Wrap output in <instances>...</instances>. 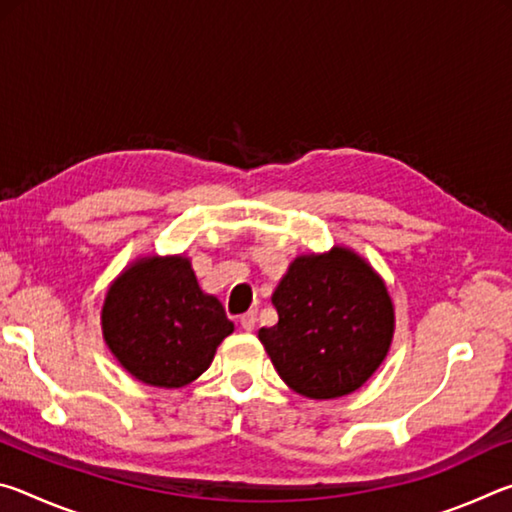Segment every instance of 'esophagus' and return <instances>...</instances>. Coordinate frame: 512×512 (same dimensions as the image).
<instances>
[{
    "instance_id": "34e87169",
    "label": "esophagus",
    "mask_w": 512,
    "mask_h": 512,
    "mask_svg": "<svg viewBox=\"0 0 512 512\" xmlns=\"http://www.w3.org/2000/svg\"><path fill=\"white\" fill-rule=\"evenodd\" d=\"M255 323H257V314H255V311H246V314L239 316V325L244 327L246 332H253Z\"/></svg>"
}]
</instances>
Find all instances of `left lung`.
<instances>
[{
  "label": "left lung",
  "instance_id": "8db88e82",
  "mask_svg": "<svg viewBox=\"0 0 512 512\" xmlns=\"http://www.w3.org/2000/svg\"><path fill=\"white\" fill-rule=\"evenodd\" d=\"M273 305L277 323L259 329V341L284 384L311 400L357 391L391 348V296L348 248L298 257Z\"/></svg>",
  "mask_w": 512,
  "mask_h": 512
}]
</instances>
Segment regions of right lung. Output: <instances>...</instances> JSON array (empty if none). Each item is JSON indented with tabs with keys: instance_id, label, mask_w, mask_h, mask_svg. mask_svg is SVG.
<instances>
[{
	"instance_id": "obj_1",
	"label": "right lung",
	"mask_w": 512,
	"mask_h": 512,
	"mask_svg": "<svg viewBox=\"0 0 512 512\" xmlns=\"http://www.w3.org/2000/svg\"><path fill=\"white\" fill-rule=\"evenodd\" d=\"M103 339L135 379L180 388L210 368L232 334V320L201 291L185 257L135 262L108 289L101 311Z\"/></svg>"
}]
</instances>
